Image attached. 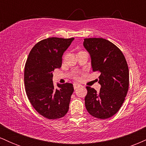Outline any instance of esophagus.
<instances>
[{
    "instance_id": "34e87169",
    "label": "esophagus",
    "mask_w": 146,
    "mask_h": 146,
    "mask_svg": "<svg viewBox=\"0 0 146 146\" xmlns=\"http://www.w3.org/2000/svg\"><path fill=\"white\" fill-rule=\"evenodd\" d=\"M80 86H81V85L79 84H77V83L73 84V88H74V89H76V88H78V87Z\"/></svg>"
}]
</instances>
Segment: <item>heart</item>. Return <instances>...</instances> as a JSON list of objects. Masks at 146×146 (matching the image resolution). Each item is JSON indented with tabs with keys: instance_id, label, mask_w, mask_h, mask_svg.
I'll use <instances>...</instances> for the list:
<instances>
[{
	"instance_id": "obj_1",
	"label": "heart",
	"mask_w": 146,
	"mask_h": 146,
	"mask_svg": "<svg viewBox=\"0 0 146 146\" xmlns=\"http://www.w3.org/2000/svg\"><path fill=\"white\" fill-rule=\"evenodd\" d=\"M73 77H74V78L76 79V80H79V79H80V78H79V76L78 75V74H75L74 76H73Z\"/></svg>"
}]
</instances>
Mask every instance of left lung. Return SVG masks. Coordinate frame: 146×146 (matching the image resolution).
I'll list each match as a JSON object with an SVG mask.
<instances>
[{
	"label": "left lung",
	"instance_id": "8db88e82",
	"mask_svg": "<svg viewBox=\"0 0 146 146\" xmlns=\"http://www.w3.org/2000/svg\"><path fill=\"white\" fill-rule=\"evenodd\" d=\"M84 46L89 53L93 71L100 73L97 92L86 86L85 106L93 117L107 119L123 104L129 87V70L123 53L116 45L102 38H85Z\"/></svg>",
	"mask_w": 146,
	"mask_h": 146
}]
</instances>
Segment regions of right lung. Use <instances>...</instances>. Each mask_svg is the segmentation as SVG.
I'll return each instance as SVG.
<instances>
[{"instance_id": "obj_1", "label": "right lung", "mask_w": 146, "mask_h": 146, "mask_svg": "<svg viewBox=\"0 0 146 146\" xmlns=\"http://www.w3.org/2000/svg\"><path fill=\"white\" fill-rule=\"evenodd\" d=\"M74 38L52 37L38 42L25 63V91L30 103L42 116L56 119L67 113L73 86L71 83L53 85V72L62 66L64 52Z\"/></svg>"}]
</instances>
